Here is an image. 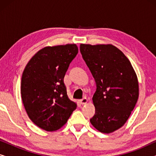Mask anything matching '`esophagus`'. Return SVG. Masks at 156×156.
I'll return each instance as SVG.
<instances>
[{
    "instance_id": "obj_1",
    "label": "esophagus",
    "mask_w": 156,
    "mask_h": 156,
    "mask_svg": "<svg viewBox=\"0 0 156 156\" xmlns=\"http://www.w3.org/2000/svg\"><path fill=\"white\" fill-rule=\"evenodd\" d=\"M87 101H88V99H87L86 97L83 98L82 99H80L79 102H80V104H82V105H84V104H86L87 103Z\"/></svg>"
}]
</instances>
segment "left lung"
Here are the masks:
<instances>
[{
    "mask_svg": "<svg viewBox=\"0 0 156 156\" xmlns=\"http://www.w3.org/2000/svg\"><path fill=\"white\" fill-rule=\"evenodd\" d=\"M80 52L97 84L90 122L104 133L122 127L138 98V82L129 59L112 44H81Z\"/></svg>",
    "mask_w": 156,
    "mask_h": 156,
    "instance_id": "1",
    "label": "left lung"
}]
</instances>
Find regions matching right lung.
Instances as JSON below:
<instances>
[{"label":"right lung","mask_w":156,"mask_h":156,"mask_svg":"<svg viewBox=\"0 0 156 156\" xmlns=\"http://www.w3.org/2000/svg\"><path fill=\"white\" fill-rule=\"evenodd\" d=\"M78 53L75 44L45 47L27 64L21 80V97L30 120L54 131L67 123L76 104L68 98L64 77Z\"/></svg>","instance_id":"1"}]
</instances>
